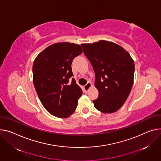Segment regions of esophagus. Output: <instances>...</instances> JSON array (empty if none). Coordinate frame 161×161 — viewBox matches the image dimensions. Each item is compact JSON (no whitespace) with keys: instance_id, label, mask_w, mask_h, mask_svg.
<instances>
[{"instance_id":"1","label":"esophagus","mask_w":161,"mask_h":161,"mask_svg":"<svg viewBox=\"0 0 161 161\" xmlns=\"http://www.w3.org/2000/svg\"><path fill=\"white\" fill-rule=\"evenodd\" d=\"M91 86H92V83H91V82H88V83H87L84 86V88H85V91H86V92L88 91L90 89V88H91Z\"/></svg>"}]
</instances>
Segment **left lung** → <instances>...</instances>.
Segmentation results:
<instances>
[{
	"label": "left lung",
	"instance_id": "obj_1",
	"mask_svg": "<svg viewBox=\"0 0 161 161\" xmlns=\"http://www.w3.org/2000/svg\"><path fill=\"white\" fill-rule=\"evenodd\" d=\"M95 72L98 97L94 107L103 113L118 110L128 98L134 83V62L121 46L100 40L81 45Z\"/></svg>",
	"mask_w": 161,
	"mask_h": 161
}]
</instances>
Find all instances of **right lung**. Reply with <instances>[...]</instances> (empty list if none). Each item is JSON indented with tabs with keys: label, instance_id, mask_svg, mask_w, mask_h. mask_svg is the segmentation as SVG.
I'll list each match as a JSON object with an SVG mask.
<instances>
[{
	"label": "right lung",
	"instance_id": "obj_1",
	"mask_svg": "<svg viewBox=\"0 0 161 161\" xmlns=\"http://www.w3.org/2000/svg\"><path fill=\"white\" fill-rule=\"evenodd\" d=\"M83 52L80 45L62 42L41 52L33 63V84L44 108L53 115L66 118L74 112L82 90L72 78L71 64Z\"/></svg>",
	"mask_w": 161,
	"mask_h": 161
}]
</instances>
